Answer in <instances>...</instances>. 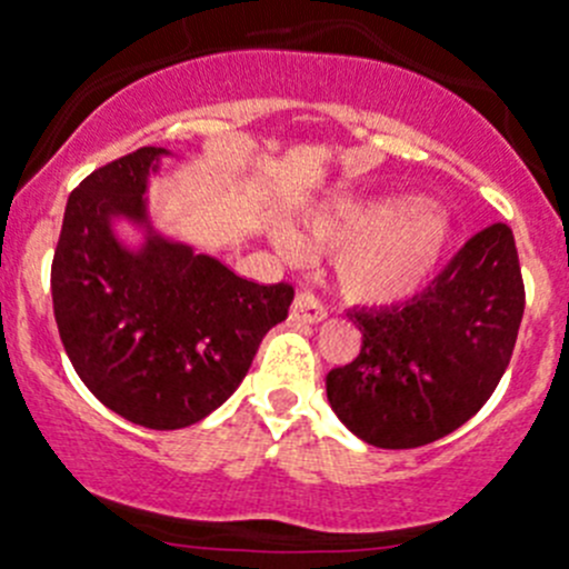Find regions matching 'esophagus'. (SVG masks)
Masks as SVG:
<instances>
[{
	"label": "esophagus",
	"instance_id": "esophagus-1",
	"mask_svg": "<svg viewBox=\"0 0 569 569\" xmlns=\"http://www.w3.org/2000/svg\"><path fill=\"white\" fill-rule=\"evenodd\" d=\"M290 318L296 320V323H320V320H326V307L318 301L315 292L301 290L292 298Z\"/></svg>",
	"mask_w": 569,
	"mask_h": 569
}]
</instances>
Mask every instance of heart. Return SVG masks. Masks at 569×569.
Instances as JSON below:
<instances>
[{
  "label": "heart",
  "instance_id": "heart-1",
  "mask_svg": "<svg viewBox=\"0 0 569 569\" xmlns=\"http://www.w3.org/2000/svg\"><path fill=\"white\" fill-rule=\"evenodd\" d=\"M315 241L333 246L331 277L353 303H397L416 292L436 268L449 230L425 204L391 197H342L309 219ZM273 243L298 254L296 232L277 224Z\"/></svg>",
  "mask_w": 569,
  "mask_h": 569
}]
</instances>
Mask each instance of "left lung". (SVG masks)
Wrapping results in <instances>:
<instances>
[{
  "label": "left lung",
  "instance_id": "8db88e82",
  "mask_svg": "<svg viewBox=\"0 0 569 569\" xmlns=\"http://www.w3.org/2000/svg\"><path fill=\"white\" fill-rule=\"evenodd\" d=\"M523 279L507 224H490L406 307L353 309L361 353L326 375L331 411L361 441L413 449L466 425L499 386Z\"/></svg>",
  "mask_w": 569,
  "mask_h": 569
}]
</instances>
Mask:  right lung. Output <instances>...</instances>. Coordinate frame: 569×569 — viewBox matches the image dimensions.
Instances as JSON below:
<instances>
[{
  "instance_id": "add662e5",
  "label": "right lung",
  "mask_w": 569,
  "mask_h": 569,
  "mask_svg": "<svg viewBox=\"0 0 569 569\" xmlns=\"http://www.w3.org/2000/svg\"><path fill=\"white\" fill-rule=\"evenodd\" d=\"M167 156L139 148L81 180L51 266L70 365L109 411L148 430L197 425L230 400L292 301L290 284L251 282L158 230L148 186Z\"/></svg>"
}]
</instances>
